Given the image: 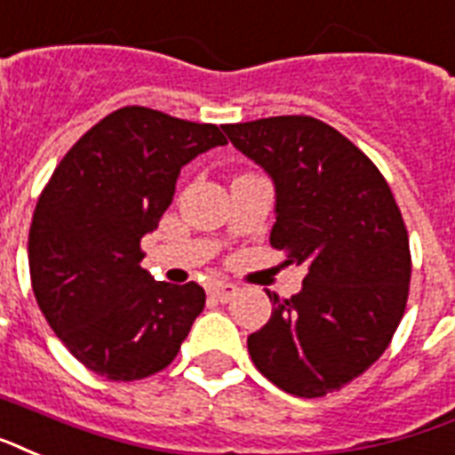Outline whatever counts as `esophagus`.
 <instances>
[{"mask_svg": "<svg viewBox=\"0 0 455 455\" xmlns=\"http://www.w3.org/2000/svg\"><path fill=\"white\" fill-rule=\"evenodd\" d=\"M235 286L234 283H227V282H214L207 286V296L214 298V300H220V303H228L231 298L235 296Z\"/></svg>", "mask_w": 455, "mask_h": 455, "instance_id": "obj_1", "label": "esophagus"}]
</instances>
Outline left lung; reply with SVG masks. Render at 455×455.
I'll use <instances>...</instances> for the list:
<instances>
[{"label": "left lung", "instance_id": "8db88e82", "mask_svg": "<svg viewBox=\"0 0 455 455\" xmlns=\"http://www.w3.org/2000/svg\"><path fill=\"white\" fill-rule=\"evenodd\" d=\"M235 150L274 183L269 243L303 286L267 291L272 317L248 336L259 372L286 394L324 396L387 351L403 317L411 251L403 217L379 169L336 128L312 116L224 126Z\"/></svg>", "mask_w": 455, "mask_h": 455}]
</instances>
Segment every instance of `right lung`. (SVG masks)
<instances>
[{"mask_svg": "<svg viewBox=\"0 0 455 455\" xmlns=\"http://www.w3.org/2000/svg\"><path fill=\"white\" fill-rule=\"evenodd\" d=\"M227 145L212 124L124 107L66 152L35 207L28 262L54 334L95 374L133 381L164 370L204 307L196 282L140 267L188 162Z\"/></svg>", "mask_w": 455, "mask_h": 455, "instance_id": "1", "label": "right lung"}]
</instances>
